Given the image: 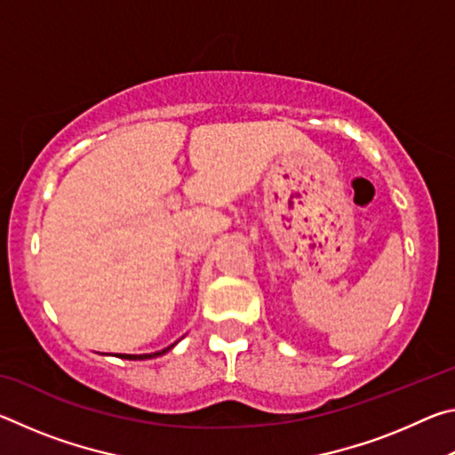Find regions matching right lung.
<instances>
[{
    "label": "right lung",
    "mask_w": 455,
    "mask_h": 455,
    "mask_svg": "<svg viewBox=\"0 0 455 455\" xmlns=\"http://www.w3.org/2000/svg\"><path fill=\"white\" fill-rule=\"evenodd\" d=\"M176 343H172L171 347H166V349H163V351H156V353H144V355H124V353H120L118 357H122V359H132V361H136V359H152V357H158V355H164L166 351H171L172 347H174Z\"/></svg>",
    "instance_id": "add662e5"
}]
</instances>
